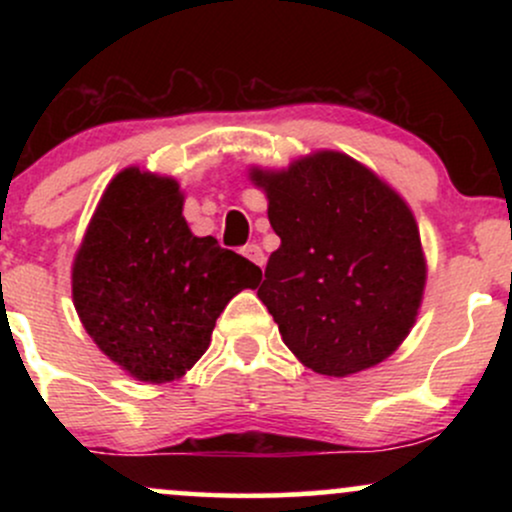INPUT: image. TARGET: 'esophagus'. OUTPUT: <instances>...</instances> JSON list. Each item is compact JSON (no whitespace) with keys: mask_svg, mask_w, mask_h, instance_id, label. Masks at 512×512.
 I'll use <instances>...</instances> for the list:
<instances>
[{"mask_svg":"<svg viewBox=\"0 0 512 512\" xmlns=\"http://www.w3.org/2000/svg\"><path fill=\"white\" fill-rule=\"evenodd\" d=\"M240 252H243V255L248 257L250 262H255L257 267H264V252H262V248L257 243H248Z\"/></svg>","mask_w":512,"mask_h":512,"instance_id":"esophagus-1","label":"esophagus"}]
</instances>
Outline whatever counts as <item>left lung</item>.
Masks as SVG:
<instances>
[{
  "label": "left lung",
  "mask_w": 512,
  "mask_h": 512,
  "mask_svg": "<svg viewBox=\"0 0 512 512\" xmlns=\"http://www.w3.org/2000/svg\"><path fill=\"white\" fill-rule=\"evenodd\" d=\"M281 238L257 289L281 339L320 375L344 378L404 342L426 284L419 228L404 199L337 151L281 173L252 170Z\"/></svg>",
  "instance_id": "1"
}]
</instances>
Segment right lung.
Wrapping results in <instances>:
<instances>
[{"mask_svg":"<svg viewBox=\"0 0 512 512\" xmlns=\"http://www.w3.org/2000/svg\"><path fill=\"white\" fill-rule=\"evenodd\" d=\"M260 279L243 255L192 236L178 182L127 168L88 223L72 293L110 361L144 383H168L207 351L228 301Z\"/></svg>","mask_w":512,"mask_h":512,"instance_id":"1","label":"right lung"}]
</instances>
